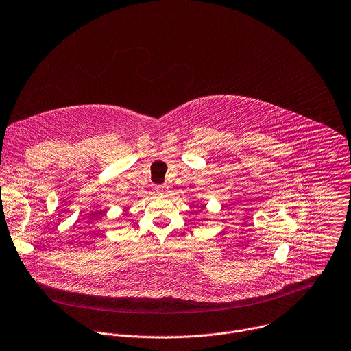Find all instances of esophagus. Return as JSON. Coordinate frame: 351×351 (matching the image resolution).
<instances>
[{"mask_svg": "<svg viewBox=\"0 0 351 351\" xmlns=\"http://www.w3.org/2000/svg\"><path fill=\"white\" fill-rule=\"evenodd\" d=\"M168 186L167 184H160V186H157L156 187V191L158 193V194H167L168 193Z\"/></svg>", "mask_w": 351, "mask_h": 351, "instance_id": "esophagus-1", "label": "esophagus"}]
</instances>
